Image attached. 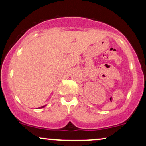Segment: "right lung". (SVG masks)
<instances>
[{
	"label": "right lung",
	"mask_w": 146,
	"mask_h": 146,
	"mask_svg": "<svg viewBox=\"0 0 146 146\" xmlns=\"http://www.w3.org/2000/svg\"><path fill=\"white\" fill-rule=\"evenodd\" d=\"M45 107V105H44V106H42V107H39V108L40 109V108H43V107Z\"/></svg>",
	"instance_id": "add662e5"
}]
</instances>
